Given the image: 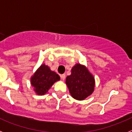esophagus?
Masks as SVG:
<instances>
[{
  "instance_id": "obj_1",
  "label": "esophagus",
  "mask_w": 132,
  "mask_h": 132,
  "mask_svg": "<svg viewBox=\"0 0 132 132\" xmlns=\"http://www.w3.org/2000/svg\"><path fill=\"white\" fill-rule=\"evenodd\" d=\"M61 79H62V80H65V77H66V76H65V74H63V75H61Z\"/></svg>"
}]
</instances>
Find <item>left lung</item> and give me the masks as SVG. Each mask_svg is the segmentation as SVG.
Wrapping results in <instances>:
<instances>
[{
  "label": "left lung",
  "instance_id": "left-lung-1",
  "mask_svg": "<svg viewBox=\"0 0 132 132\" xmlns=\"http://www.w3.org/2000/svg\"><path fill=\"white\" fill-rule=\"evenodd\" d=\"M66 84L72 97L82 101L94 91V77L85 66L76 64L71 69V74L66 78Z\"/></svg>",
  "mask_w": 132,
  "mask_h": 132
}]
</instances>
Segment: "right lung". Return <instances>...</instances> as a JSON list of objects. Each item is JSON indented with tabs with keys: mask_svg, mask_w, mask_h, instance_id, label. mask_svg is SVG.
I'll list each match as a JSON object with an SVG mask.
<instances>
[{
	"mask_svg": "<svg viewBox=\"0 0 132 132\" xmlns=\"http://www.w3.org/2000/svg\"><path fill=\"white\" fill-rule=\"evenodd\" d=\"M60 80V77L49 67L43 64L31 78V85L39 95L45 94L55 82Z\"/></svg>",
	"mask_w": 132,
	"mask_h": 132,
	"instance_id": "1",
	"label": "right lung"
}]
</instances>
